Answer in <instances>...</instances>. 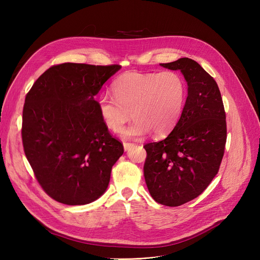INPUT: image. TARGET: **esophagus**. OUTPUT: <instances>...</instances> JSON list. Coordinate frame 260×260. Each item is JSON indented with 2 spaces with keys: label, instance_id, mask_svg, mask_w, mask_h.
I'll return each instance as SVG.
<instances>
[{
  "label": "esophagus",
  "instance_id": "34e87169",
  "mask_svg": "<svg viewBox=\"0 0 260 260\" xmlns=\"http://www.w3.org/2000/svg\"><path fill=\"white\" fill-rule=\"evenodd\" d=\"M133 145H134V144H132V143H126V142H124V143H123V148H124V150H125V151H127Z\"/></svg>",
  "mask_w": 260,
  "mask_h": 260
}]
</instances>
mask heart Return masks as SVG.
<instances>
[{
  "label": "heart",
  "instance_id": "heart-1",
  "mask_svg": "<svg viewBox=\"0 0 260 260\" xmlns=\"http://www.w3.org/2000/svg\"><path fill=\"white\" fill-rule=\"evenodd\" d=\"M114 96L103 93L98 100L100 116L105 125L125 139H141L152 132L164 136L179 121L186 99V86L180 74L127 72L112 85Z\"/></svg>",
  "mask_w": 260,
  "mask_h": 260
}]
</instances>
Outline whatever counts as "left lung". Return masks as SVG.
Returning a JSON list of instances; mask_svg holds the SVG:
<instances>
[{
    "label": "left lung",
    "instance_id": "8db88e82",
    "mask_svg": "<svg viewBox=\"0 0 260 260\" xmlns=\"http://www.w3.org/2000/svg\"><path fill=\"white\" fill-rule=\"evenodd\" d=\"M160 66L182 73L187 98L171 134L144 146V177L155 202L177 207L198 198L218 173L226 143L225 112L216 81L196 60L182 57Z\"/></svg>",
    "mask_w": 260,
    "mask_h": 260
}]
</instances>
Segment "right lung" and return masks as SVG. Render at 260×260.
I'll return each mask as SVG.
<instances>
[{
    "instance_id": "add662e5",
    "label": "right lung",
    "mask_w": 260,
    "mask_h": 260,
    "mask_svg": "<svg viewBox=\"0 0 260 260\" xmlns=\"http://www.w3.org/2000/svg\"><path fill=\"white\" fill-rule=\"evenodd\" d=\"M120 66L66 62L37 79L25 96L22 143L45 192L70 206L94 202L108 188L123 146L103 122L94 96Z\"/></svg>"
}]
</instances>
